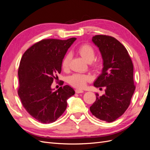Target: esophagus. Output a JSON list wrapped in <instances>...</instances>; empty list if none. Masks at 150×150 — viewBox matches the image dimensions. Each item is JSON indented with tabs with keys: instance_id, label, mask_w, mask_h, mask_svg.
<instances>
[{
	"instance_id": "1",
	"label": "esophagus",
	"mask_w": 150,
	"mask_h": 150,
	"mask_svg": "<svg viewBox=\"0 0 150 150\" xmlns=\"http://www.w3.org/2000/svg\"><path fill=\"white\" fill-rule=\"evenodd\" d=\"M75 91H76V93H78V94H79V93H83L84 92L82 89H76L75 90Z\"/></svg>"
}]
</instances>
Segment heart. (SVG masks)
<instances>
[{"label": "heart", "mask_w": 150, "mask_h": 150, "mask_svg": "<svg viewBox=\"0 0 150 150\" xmlns=\"http://www.w3.org/2000/svg\"><path fill=\"white\" fill-rule=\"evenodd\" d=\"M78 52L80 55L82 56L84 59L90 62L96 69H99L102 67V64L100 62L93 61L96 55L94 49L89 44H83L78 48ZM71 59V54H67L63 59L62 61V67L64 70H66L69 68L70 61ZM91 80V77L88 75L75 74L70 76L69 79V82L71 85L77 88H84L86 84Z\"/></svg>", "instance_id": "obj_1"}]
</instances>
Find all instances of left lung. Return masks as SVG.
Segmentation results:
<instances>
[{"instance_id":"8db88e82","label":"left lung","mask_w":150,"mask_h":150,"mask_svg":"<svg viewBox=\"0 0 150 150\" xmlns=\"http://www.w3.org/2000/svg\"><path fill=\"white\" fill-rule=\"evenodd\" d=\"M103 60L102 73L94 81L96 88L105 87V94H96L90 107L93 115L110 122L118 118L129 107L135 90L133 64L126 49L115 38L96 35L92 39Z\"/></svg>"}]
</instances>
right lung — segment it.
I'll list each match as a JSON object with an SVG mask.
<instances>
[{
  "label": "right lung",
  "mask_w": 150,
  "mask_h": 150,
  "mask_svg": "<svg viewBox=\"0 0 150 150\" xmlns=\"http://www.w3.org/2000/svg\"><path fill=\"white\" fill-rule=\"evenodd\" d=\"M76 39L41 40L27 50L21 58L18 95L27 112L42 123L56 121L65 111L67 99L75 94L68 85L54 91L51 84L61 73L62 61Z\"/></svg>",
  "instance_id": "right-lung-1"
}]
</instances>
